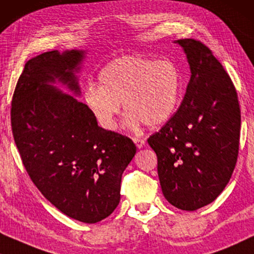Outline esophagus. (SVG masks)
I'll return each instance as SVG.
<instances>
[{
  "label": "esophagus",
  "mask_w": 254,
  "mask_h": 254,
  "mask_svg": "<svg viewBox=\"0 0 254 254\" xmlns=\"http://www.w3.org/2000/svg\"><path fill=\"white\" fill-rule=\"evenodd\" d=\"M133 142L137 146L138 148H142L145 146V140L144 139H140V138H133Z\"/></svg>",
  "instance_id": "obj_1"
}]
</instances>
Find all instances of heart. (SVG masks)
Returning <instances> with one entry per match:
<instances>
[{
  "label": "heart",
  "mask_w": 254,
  "mask_h": 254,
  "mask_svg": "<svg viewBox=\"0 0 254 254\" xmlns=\"http://www.w3.org/2000/svg\"><path fill=\"white\" fill-rule=\"evenodd\" d=\"M183 93V74L173 60L126 55L100 70L98 85L86 86L84 98L99 126L114 131L122 110L121 103L127 112L128 127L142 122L159 127L174 116Z\"/></svg>",
  "instance_id": "obj_1"
}]
</instances>
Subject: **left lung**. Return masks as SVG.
<instances>
[{"label": "left lung", "mask_w": 254, "mask_h": 254, "mask_svg": "<svg viewBox=\"0 0 254 254\" xmlns=\"http://www.w3.org/2000/svg\"><path fill=\"white\" fill-rule=\"evenodd\" d=\"M175 42L187 54L191 78L176 114L147 141L158 156L164 198L195 210L214 201L230 181L241 109L233 81L212 51L194 39Z\"/></svg>", "instance_id": "8db88e82"}]
</instances>
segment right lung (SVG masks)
Here are the masks:
<instances>
[{"mask_svg":"<svg viewBox=\"0 0 254 254\" xmlns=\"http://www.w3.org/2000/svg\"><path fill=\"white\" fill-rule=\"evenodd\" d=\"M85 51H52L27 61L11 102V127L21 161L44 197L71 219L96 223L121 199L122 174L137 148L100 127L88 107L57 90L80 94Z\"/></svg>","mask_w":254,"mask_h":254,"instance_id":"obj_1","label":"right lung"}]
</instances>
